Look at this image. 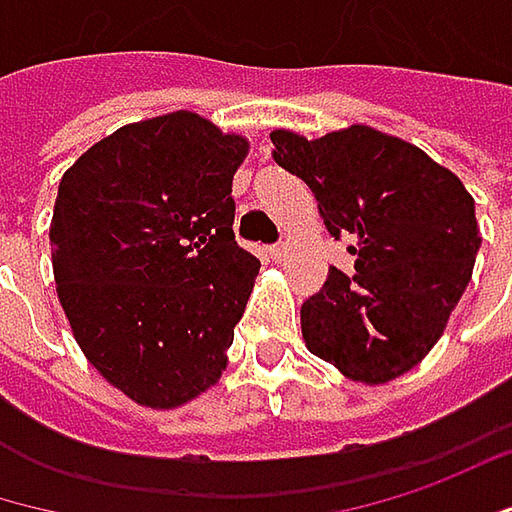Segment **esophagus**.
Returning <instances> with one entry per match:
<instances>
[{
  "label": "esophagus",
  "instance_id": "34e87169",
  "mask_svg": "<svg viewBox=\"0 0 512 512\" xmlns=\"http://www.w3.org/2000/svg\"><path fill=\"white\" fill-rule=\"evenodd\" d=\"M269 255L275 257V260H284V257H286V243H275V246H269Z\"/></svg>",
  "mask_w": 512,
  "mask_h": 512
}]
</instances>
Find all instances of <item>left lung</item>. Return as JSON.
<instances>
[{"instance_id":"1","label":"left lung","mask_w":512,"mask_h":512,"mask_svg":"<svg viewBox=\"0 0 512 512\" xmlns=\"http://www.w3.org/2000/svg\"><path fill=\"white\" fill-rule=\"evenodd\" d=\"M275 162L316 194L327 231L356 255L301 307L310 353L353 382L411 371L443 336L481 249L475 199L420 147L374 127L307 141L275 130Z\"/></svg>"}]
</instances>
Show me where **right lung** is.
Wrapping results in <instances>:
<instances>
[{
  "instance_id": "obj_1",
  "label": "right lung",
  "mask_w": 512,
  "mask_h": 512,
  "mask_svg": "<svg viewBox=\"0 0 512 512\" xmlns=\"http://www.w3.org/2000/svg\"><path fill=\"white\" fill-rule=\"evenodd\" d=\"M246 153L243 136L179 109L101 138L60 179V304L86 359L138 406H185L226 368L260 269L234 240Z\"/></svg>"
}]
</instances>
